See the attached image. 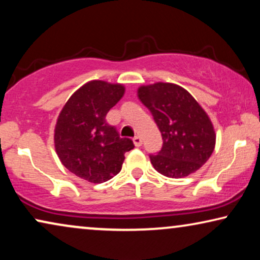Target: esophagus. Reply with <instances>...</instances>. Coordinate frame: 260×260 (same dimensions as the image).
<instances>
[{
    "label": "esophagus",
    "instance_id": "34e87169",
    "mask_svg": "<svg viewBox=\"0 0 260 260\" xmlns=\"http://www.w3.org/2000/svg\"><path fill=\"white\" fill-rule=\"evenodd\" d=\"M134 144H135V147H141V145H142V138L140 137V136H135L134 137Z\"/></svg>",
    "mask_w": 260,
    "mask_h": 260
}]
</instances>
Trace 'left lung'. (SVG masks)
<instances>
[{
	"label": "left lung",
	"mask_w": 260,
	"mask_h": 260,
	"mask_svg": "<svg viewBox=\"0 0 260 260\" xmlns=\"http://www.w3.org/2000/svg\"><path fill=\"white\" fill-rule=\"evenodd\" d=\"M162 134L163 144L151 165L159 174L181 179L201 168L215 147L209 117L187 90L172 83L143 85L137 90Z\"/></svg>",
	"instance_id": "1"
}]
</instances>
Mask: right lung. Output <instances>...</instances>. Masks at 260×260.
<instances>
[{
	"instance_id": "add662e5",
	"label": "right lung",
	"mask_w": 260,
	"mask_h": 260,
	"mask_svg": "<svg viewBox=\"0 0 260 260\" xmlns=\"http://www.w3.org/2000/svg\"><path fill=\"white\" fill-rule=\"evenodd\" d=\"M125 92L122 84L91 80L71 95L59 113L54 147L63 166L80 179L103 183L122 169L124 154L134 149L106 123V113Z\"/></svg>"
}]
</instances>
